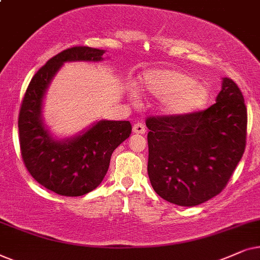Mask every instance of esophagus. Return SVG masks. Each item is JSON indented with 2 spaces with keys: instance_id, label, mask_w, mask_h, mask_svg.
Segmentation results:
<instances>
[{
  "instance_id": "34e87169",
  "label": "esophagus",
  "mask_w": 260,
  "mask_h": 260,
  "mask_svg": "<svg viewBox=\"0 0 260 260\" xmlns=\"http://www.w3.org/2000/svg\"><path fill=\"white\" fill-rule=\"evenodd\" d=\"M145 132H146V128H145V126H144L143 123L137 122L133 126V133H136V134H144Z\"/></svg>"
}]
</instances>
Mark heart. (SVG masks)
I'll list each match as a JSON object with an SVG mask.
<instances>
[{
    "mask_svg": "<svg viewBox=\"0 0 260 260\" xmlns=\"http://www.w3.org/2000/svg\"><path fill=\"white\" fill-rule=\"evenodd\" d=\"M140 90L160 99L158 110L166 116H184L202 109L210 90L193 76L175 69H150L140 76Z\"/></svg>",
    "mask_w": 260,
    "mask_h": 260,
    "instance_id": "b5f03b06",
    "label": "heart"
}]
</instances>
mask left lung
Returning a JSON list of instances; mask_svg holds the SVG:
<instances>
[{"instance_id": "1", "label": "left lung", "mask_w": 260, "mask_h": 260, "mask_svg": "<svg viewBox=\"0 0 260 260\" xmlns=\"http://www.w3.org/2000/svg\"><path fill=\"white\" fill-rule=\"evenodd\" d=\"M151 184L159 196L183 207L222 191L246 145L247 110L232 79L222 78L216 103L184 116L148 117Z\"/></svg>"}]
</instances>
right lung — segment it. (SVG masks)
<instances>
[{"label":"right lung","mask_w":260,"mask_h":260,"mask_svg":"<svg viewBox=\"0 0 260 260\" xmlns=\"http://www.w3.org/2000/svg\"><path fill=\"white\" fill-rule=\"evenodd\" d=\"M103 50L68 48L51 58L34 75L19 115L20 147L29 174L61 196H82L98 188L108 171L114 150L132 133L129 121L99 120L75 136L60 138L44 119V101L52 81L65 63L105 60Z\"/></svg>","instance_id":"1"}]
</instances>
